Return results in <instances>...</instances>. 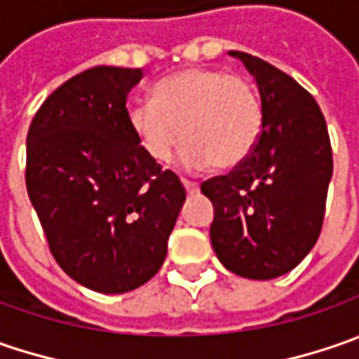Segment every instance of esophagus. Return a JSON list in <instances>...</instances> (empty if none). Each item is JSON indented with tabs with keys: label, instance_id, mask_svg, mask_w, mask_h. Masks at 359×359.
<instances>
[{
	"label": "esophagus",
	"instance_id": "1",
	"mask_svg": "<svg viewBox=\"0 0 359 359\" xmlns=\"http://www.w3.org/2000/svg\"><path fill=\"white\" fill-rule=\"evenodd\" d=\"M182 184H184V189H187V193H189V195H195V193H198V182H193V180H189V179H182Z\"/></svg>",
	"mask_w": 359,
	"mask_h": 359
}]
</instances>
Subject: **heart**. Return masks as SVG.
I'll return each instance as SVG.
<instances>
[{
    "label": "heart",
    "instance_id": "1",
    "mask_svg": "<svg viewBox=\"0 0 359 359\" xmlns=\"http://www.w3.org/2000/svg\"><path fill=\"white\" fill-rule=\"evenodd\" d=\"M128 122L142 150L168 163L184 142L189 168L212 164L235 168L255 149L263 128V108L255 86L239 74L217 68H189L154 88V102H138Z\"/></svg>",
    "mask_w": 359,
    "mask_h": 359
}]
</instances>
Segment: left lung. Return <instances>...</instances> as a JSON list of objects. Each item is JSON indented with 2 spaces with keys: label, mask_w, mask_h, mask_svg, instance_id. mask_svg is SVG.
Listing matches in <instances>:
<instances>
[{
  "label": "left lung",
  "mask_w": 359,
  "mask_h": 359,
  "mask_svg": "<svg viewBox=\"0 0 359 359\" xmlns=\"http://www.w3.org/2000/svg\"><path fill=\"white\" fill-rule=\"evenodd\" d=\"M229 54L257 82L263 128L251 154L201 191L215 207L210 243L219 261L235 275L267 281L297 267L320 237L332 144L307 90L261 57Z\"/></svg>",
  "instance_id": "left-lung-1"
}]
</instances>
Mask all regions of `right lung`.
Instances as JSON below:
<instances>
[{
  "mask_svg": "<svg viewBox=\"0 0 359 359\" xmlns=\"http://www.w3.org/2000/svg\"><path fill=\"white\" fill-rule=\"evenodd\" d=\"M140 68L96 66L39 106L25 187L57 265L98 293H126L163 267L187 191L142 150L126 98Z\"/></svg>",
  "mask_w": 359,
  "mask_h": 359,
  "instance_id": "obj_1",
  "label": "right lung"
}]
</instances>
